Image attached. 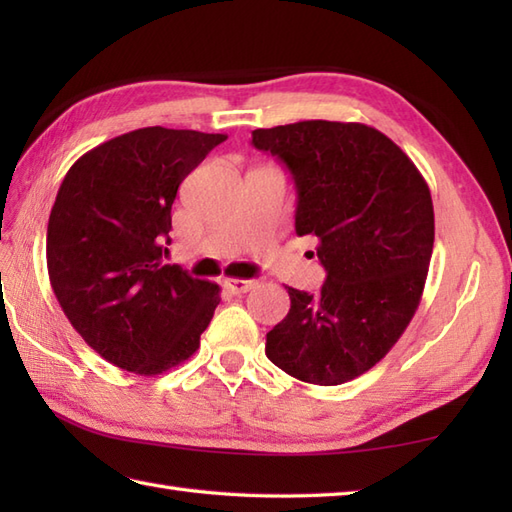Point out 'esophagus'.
I'll list each match as a JSON object with an SVG mask.
<instances>
[{"instance_id": "esophagus-1", "label": "esophagus", "mask_w": 512, "mask_h": 512, "mask_svg": "<svg viewBox=\"0 0 512 512\" xmlns=\"http://www.w3.org/2000/svg\"><path fill=\"white\" fill-rule=\"evenodd\" d=\"M257 286L255 279H226L224 288L231 292V295H244V292H250Z\"/></svg>"}]
</instances>
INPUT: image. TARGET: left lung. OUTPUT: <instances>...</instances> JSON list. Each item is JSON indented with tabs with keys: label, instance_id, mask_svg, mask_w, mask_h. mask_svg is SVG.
I'll use <instances>...</instances> for the list:
<instances>
[{
	"label": "left lung",
	"instance_id": "obj_1",
	"mask_svg": "<svg viewBox=\"0 0 512 512\" xmlns=\"http://www.w3.org/2000/svg\"><path fill=\"white\" fill-rule=\"evenodd\" d=\"M297 187V235L319 239L317 297L288 288V317L266 356L312 385H343L394 347L418 303L433 253V202L394 140L363 123L301 121L255 129Z\"/></svg>",
	"mask_w": 512,
	"mask_h": 512
}]
</instances>
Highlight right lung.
<instances>
[{
  "instance_id": "add662e5",
  "label": "right lung",
  "mask_w": 512,
  "mask_h": 512,
  "mask_svg": "<svg viewBox=\"0 0 512 512\" xmlns=\"http://www.w3.org/2000/svg\"><path fill=\"white\" fill-rule=\"evenodd\" d=\"M226 134L143 127L74 162L50 211L46 257L72 328L105 361L156 376L187 361L220 286L162 262L180 182Z\"/></svg>"
}]
</instances>
